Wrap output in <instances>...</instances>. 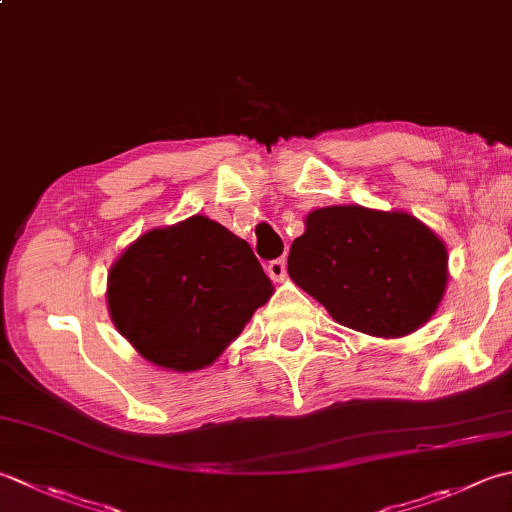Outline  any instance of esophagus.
<instances>
[{
    "label": "esophagus",
    "instance_id": "esophagus-1",
    "mask_svg": "<svg viewBox=\"0 0 512 512\" xmlns=\"http://www.w3.org/2000/svg\"><path fill=\"white\" fill-rule=\"evenodd\" d=\"M268 275H270V279H275V282H282V279L286 277V259L284 257L273 259V262L268 264Z\"/></svg>",
    "mask_w": 512,
    "mask_h": 512
}]
</instances>
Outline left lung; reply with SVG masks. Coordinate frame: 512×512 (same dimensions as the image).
I'll return each instance as SVG.
<instances>
[{"label": "left lung", "mask_w": 512, "mask_h": 512, "mask_svg": "<svg viewBox=\"0 0 512 512\" xmlns=\"http://www.w3.org/2000/svg\"><path fill=\"white\" fill-rule=\"evenodd\" d=\"M288 273L337 324L373 337H404L442 302L448 253L442 239L402 210L326 206L306 217Z\"/></svg>", "instance_id": "8db88e82"}]
</instances>
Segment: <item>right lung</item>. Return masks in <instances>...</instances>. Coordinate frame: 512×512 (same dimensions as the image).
<instances>
[{
    "label": "right lung",
    "instance_id": "obj_1",
    "mask_svg": "<svg viewBox=\"0 0 512 512\" xmlns=\"http://www.w3.org/2000/svg\"><path fill=\"white\" fill-rule=\"evenodd\" d=\"M273 295L242 237L204 215L137 237L108 273L110 319L150 364L210 366Z\"/></svg>",
    "mask_w": 512,
    "mask_h": 512
}]
</instances>
